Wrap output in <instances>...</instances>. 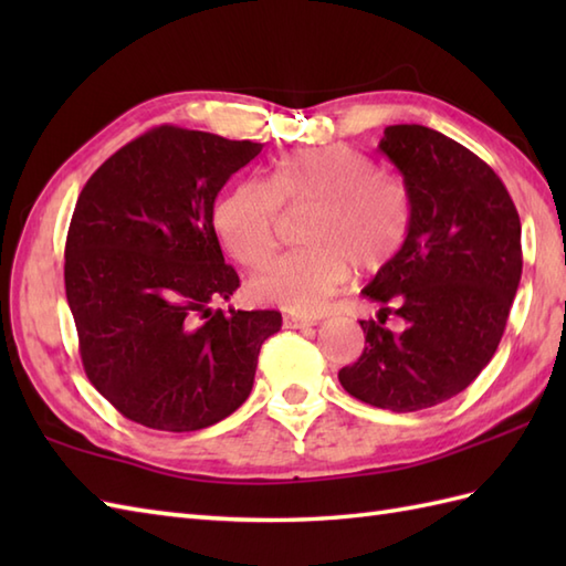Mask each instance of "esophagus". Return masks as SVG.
Wrapping results in <instances>:
<instances>
[{"label": "esophagus", "instance_id": "esophagus-1", "mask_svg": "<svg viewBox=\"0 0 566 566\" xmlns=\"http://www.w3.org/2000/svg\"><path fill=\"white\" fill-rule=\"evenodd\" d=\"M321 318H311V316H284V323L290 328H311V326H318Z\"/></svg>", "mask_w": 566, "mask_h": 566}]
</instances>
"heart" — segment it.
I'll return each instance as SVG.
<instances>
[{
	"mask_svg": "<svg viewBox=\"0 0 566 566\" xmlns=\"http://www.w3.org/2000/svg\"><path fill=\"white\" fill-rule=\"evenodd\" d=\"M311 209L304 248L284 252L252 274V292L292 314H316L363 270L387 264L406 243L413 219L411 189L401 177L350 146H314L284 153L270 185L258 177L235 182L216 203L213 223L235 260L258 264L276 240L280 207Z\"/></svg>",
	"mask_w": 566,
	"mask_h": 566,
	"instance_id": "1",
	"label": "heart"
}]
</instances>
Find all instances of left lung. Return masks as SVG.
I'll use <instances>...</instances> for the list:
<instances>
[{
	"label": "left lung",
	"mask_w": 566,
	"mask_h": 566,
	"mask_svg": "<svg viewBox=\"0 0 566 566\" xmlns=\"http://www.w3.org/2000/svg\"><path fill=\"white\" fill-rule=\"evenodd\" d=\"M379 150L411 189L413 219L363 290L379 321H359L365 353L338 379L359 401L408 413L464 391L494 357L523 272L521 219L499 175L438 130L387 126ZM389 313L407 321L401 334L382 326Z\"/></svg>",
	"instance_id": "obj_1"
}]
</instances>
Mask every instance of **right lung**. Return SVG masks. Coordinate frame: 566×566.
<instances>
[{
  "mask_svg": "<svg viewBox=\"0 0 566 566\" xmlns=\"http://www.w3.org/2000/svg\"><path fill=\"white\" fill-rule=\"evenodd\" d=\"M262 150L177 126L116 150L77 199L65 294L84 371L134 423L189 432L219 423L255 381L280 311L211 308L240 286L213 228L223 185Z\"/></svg>",
  "mask_w": 566,
  "mask_h": 566,
  "instance_id": "right-lung-1",
  "label": "right lung"
}]
</instances>
